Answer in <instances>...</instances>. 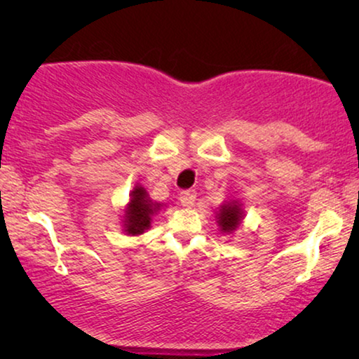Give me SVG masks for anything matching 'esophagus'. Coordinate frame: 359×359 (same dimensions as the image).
I'll use <instances>...</instances> for the list:
<instances>
[{
    "mask_svg": "<svg viewBox=\"0 0 359 359\" xmlns=\"http://www.w3.org/2000/svg\"><path fill=\"white\" fill-rule=\"evenodd\" d=\"M194 201H196L194 191H183V193L180 194V203L181 205H184V208H191V205H194Z\"/></svg>",
    "mask_w": 359,
    "mask_h": 359,
    "instance_id": "1",
    "label": "esophagus"
}]
</instances>
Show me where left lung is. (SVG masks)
I'll return each mask as SVG.
<instances>
[{"instance_id": "left-lung-1", "label": "left lung", "mask_w": 359, "mask_h": 359, "mask_svg": "<svg viewBox=\"0 0 359 359\" xmlns=\"http://www.w3.org/2000/svg\"><path fill=\"white\" fill-rule=\"evenodd\" d=\"M243 205L238 199H230L220 205L217 214V224L222 233H233L243 220Z\"/></svg>"}]
</instances>
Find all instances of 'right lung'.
<instances>
[{
    "label": "right lung",
    "instance_id": "obj_1",
    "mask_svg": "<svg viewBox=\"0 0 359 359\" xmlns=\"http://www.w3.org/2000/svg\"><path fill=\"white\" fill-rule=\"evenodd\" d=\"M163 208V204L151 201L144 186L137 184L130 193L129 204L126 205L122 224L124 232L132 237L142 235L151 227V217Z\"/></svg>",
    "mask_w": 359,
    "mask_h": 359
}]
</instances>
